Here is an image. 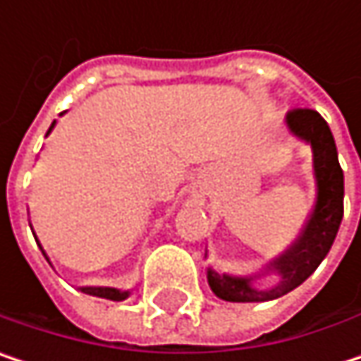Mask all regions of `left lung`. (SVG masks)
Returning <instances> with one entry per match:
<instances>
[{
  "label": "left lung",
  "instance_id": "obj_1",
  "mask_svg": "<svg viewBox=\"0 0 361 361\" xmlns=\"http://www.w3.org/2000/svg\"><path fill=\"white\" fill-rule=\"evenodd\" d=\"M288 131L307 142L314 154V178H316V204L314 211L297 238V243L278 259L269 263V271H276L280 280L271 288H257L252 280L230 274H219L213 267L207 269V280L211 290L232 303H261L278 299L299 284H303L316 267L322 263L343 219V169L336 157V144L332 131L320 112L312 109H295L286 114Z\"/></svg>",
  "mask_w": 361,
  "mask_h": 361
}]
</instances>
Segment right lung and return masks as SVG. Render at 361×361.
Listing matches in <instances>:
<instances>
[{
  "label": "right lung",
  "instance_id": "right-lung-1",
  "mask_svg": "<svg viewBox=\"0 0 361 361\" xmlns=\"http://www.w3.org/2000/svg\"><path fill=\"white\" fill-rule=\"evenodd\" d=\"M54 125H56V121L51 123L49 131L54 129ZM49 131H47V133H49ZM43 255H45V252H43ZM45 259H47V255H45ZM47 261H49V259H47ZM81 293L92 295V297L110 299V301H123V299L129 297V290H118V288H110V286H81Z\"/></svg>",
  "mask_w": 361,
  "mask_h": 361
}]
</instances>
